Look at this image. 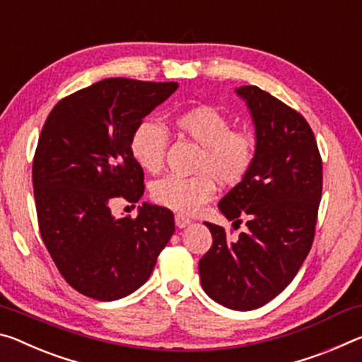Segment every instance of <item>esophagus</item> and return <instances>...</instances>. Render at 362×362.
<instances>
[{
  "label": "esophagus",
  "instance_id": "esophagus-1",
  "mask_svg": "<svg viewBox=\"0 0 362 362\" xmlns=\"http://www.w3.org/2000/svg\"><path fill=\"white\" fill-rule=\"evenodd\" d=\"M175 223H176V226L177 228H186L189 223H191V220H189L187 216H185V215H180V213H177V215H175Z\"/></svg>",
  "mask_w": 362,
  "mask_h": 362
}]
</instances>
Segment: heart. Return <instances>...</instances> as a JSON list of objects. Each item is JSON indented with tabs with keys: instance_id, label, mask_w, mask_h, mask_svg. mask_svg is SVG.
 <instances>
[{
	"instance_id": "heart-1",
	"label": "heart",
	"mask_w": 362,
	"mask_h": 362,
	"mask_svg": "<svg viewBox=\"0 0 362 362\" xmlns=\"http://www.w3.org/2000/svg\"><path fill=\"white\" fill-rule=\"evenodd\" d=\"M175 127L202 146L192 176L170 175L152 186V199L177 213L199 211L215 195L216 182L235 186L250 173L258 156L257 134L233 128V120L211 105H197L176 114ZM167 132L160 123L142 120L129 138V152L149 173H158L165 162Z\"/></svg>"
}]
</instances>
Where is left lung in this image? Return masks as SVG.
<instances>
[{
  "mask_svg": "<svg viewBox=\"0 0 362 362\" xmlns=\"http://www.w3.org/2000/svg\"><path fill=\"white\" fill-rule=\"evenodd\" d=\"M257 127L258 156L250 173L220 202L234 228L248 230L230 242L209 226L213 244L199 262L202 287L230 310L250 311L286 288L310 253L322 195V158L310 123L258 86H242Z\"/></svg>",
  "mask_w": 362,
  "mask_h": 362,
  "instance_id": "obj_1",
  "label": "left lung"
}]
</instances>
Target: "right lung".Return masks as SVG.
<instances>
[{
	"instance_id": "right-lung-1",
	"label": "right lung",
	"mask_w": 362,
	"mask_h": 362,
	"mask_svg": "<svg viewBox=\"0 0 362 362\" xmlns=\"http://www.w3.org/2000/svg\"><path fill=\"white\" fill-rule=\"evenodd\" d=\"M176 88L105 78L59 100L41 129L32 170L40 234L65 282L86 297L133 293L175 233L168 209L142 205L136 218H114L109 204L144 194L129 138Z\"/></svg>"
}]
</instances>
